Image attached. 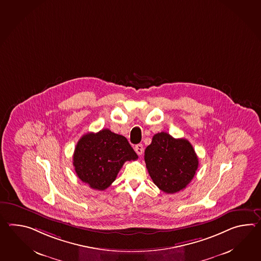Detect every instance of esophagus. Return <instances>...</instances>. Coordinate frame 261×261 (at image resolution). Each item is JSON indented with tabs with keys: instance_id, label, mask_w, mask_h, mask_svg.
<instances>
[{
	"instance_id": "obj_1",
	"label": "esophagus",
	"mask_w": 261,
	"mask_h": 261,
	"mask_svg": "<svg viewBox=\"0 0 261 261\" xmlns=\"http://www.w3.org/2000/svg\"><path fill=\"white\" fill-rule=\"evenodd\" d=\"M135 151L136 152L139 154V155H141L142 153H143V151H144V148H143V145L142 144H137L135 146Z\"/></svg>"
}]
</instances>
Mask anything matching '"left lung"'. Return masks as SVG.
<instances>
[{
    "instance_id": "obj_1",
    "label": "left lung",
    "mask_w": 261,
    "mask_h": 261,
    "mask_svg": "<svg viewBox=\"0 0 261 261\" xmlns=\"http://www.w3.org/2000/svg\"><path fill=\"white\" fill-rule=\"evenodd\" d=\"M146 168L154 185L167 194L185 189L194 178L198 158L191 143L161 132L145 150Z\"/></svg>"
}]
</instances>
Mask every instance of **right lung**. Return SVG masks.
<instances>
[{
	"label": "right lung",
	"instance_id": "1",
	"mask_svg": "<svg viewBox=\"0 0 261 261\" xmlns=\"http://www.w3.org/2000/svg\"><path fill=\"white\" fill-rule=\"evenodd\" d=\"M137 159L138 154L127 139L103 129L81 137L75 146L73 166L83 182L103 191L115 180L124 163Z\"/></svg>",
	"mask_w": 261,
	"mask_h": 261
}]
</instances>
